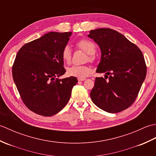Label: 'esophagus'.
Returning a JSON list of instances; mask_svg holds the SVG:
<instances>
[{
  "label": "esophagus",
  "mask_w": 156,
  "mask_h": 156,
  "mask_svg": "<svg viewBox=\"0 0 156 156\" xmlns=\"http://www.w3.org/2000/svg\"><path fill=\"white\" fill-rule=\"evenodd\" d=\"M85 80H86L85 78H78V81H84Z\"/></svg>",
  "instance_id": "1"
}]
</instances>
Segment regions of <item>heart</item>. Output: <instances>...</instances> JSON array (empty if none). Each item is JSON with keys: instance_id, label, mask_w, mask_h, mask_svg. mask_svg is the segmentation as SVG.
Masks as SVG:
<instances>
[{"instance_id": "1", "label": "heart", "mask_w": 156, "mask_h": 156, "mask_svg": "<svg viewBox=\"0 0 156 156\" xmlns=\"http://www.w3.org/2000/svg\"><path fill=\"white\" fill-rule=\"evenodd\" d=\"M77 48L84 51L86 54H88V59L90 61H93L94 59V54L96 51V46L93 42L87 40V39H82L76 43ZM62 58L63 61L69 64L72 59V51L69 45H66L63 49L62 51ZM91 72V68L88 66H72L67 69V74L69 76L77 78H84L88 76Z\"/></svg>"}]
</instances>
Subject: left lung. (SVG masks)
Here are the masks:
<instances>
[{
    "mask_svg": "<svg viewBox=\"0 0 156 156\" xmlns=\"http://www.w3.org/2000/svg\"><path fill=\"white\" fill-rule=\"evenodd\" d=\"M88 37L97 43L101 51L96 72L105 73V78L95 79L90 92L92 101L106 112L123 111L133 103L146 76L143 54L137 45L113 29L90 30ZM107 75L109 77L106 80Z\"/></svg>",
    "mask_w": 156,
    "mask_h": 156,
    "instance_id": "8db88e82",
    "label": "left lung"
}]
</instances>
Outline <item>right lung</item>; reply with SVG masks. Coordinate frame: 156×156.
Here are the masks:
<instances>
[{"mask_svg":"<svg viewBox=\"0 0 156 156\" xmlns=\"http://www.w3.org/2000/svg\"><path fill=\"white\" fill-rule=\"evenodd\" d=\"M72 32H49L25 44L12 66V78L22 101L38 115L50 117L67 105L76 77L65 74L62 51Z\"/></svg>","mask_w":156,"mask_h":156,"instance_id":"right-lung-1","label":"right lung"}]
</instances>
